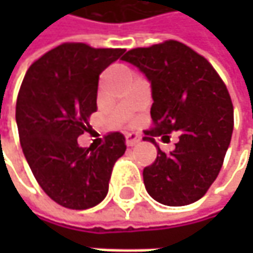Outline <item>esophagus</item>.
Returning a JSON list of instances; mask_svg holds the SVG:
<instances>
[{
	"mask_svg": "<svg viewBox=\"0 0 253 253\" xmlns=\"http://www.w3.org/2000/svg\"><path fill=\"white\" fill-rule=\"evenodd\" d=\"M139 143V137L136 134H127L126 136V145L127 146H134Z\"/></svg>",
	"mask_w": 253,
	"mask_h": 253,
	"instance_id": "obj_1",
	"label": "esophagus"
}]
</instances>
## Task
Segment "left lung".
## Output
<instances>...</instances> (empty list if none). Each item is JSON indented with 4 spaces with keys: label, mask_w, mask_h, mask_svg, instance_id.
<instances>
[{
    "label": "left lung",
    "mask_w": 253,
    "mask_h": 253,
    "mask_svg": "<svg viewBox=\"0 0 253 253\" xmlns=\"http://www.w3.org/2000/svg\"><path fill=\"white\" fill-rule=\"evenodd\" d=\"M123 61L137 67L151 83L154 104L151 136L164 140L178 131L176 149L158 155L143 169L146 192L169 207L201 199L217 178L233 133V104L214 67L192 48L166 41L127 51Z\"/></svg>",
    "instance_id": "1"
}]
</instances>
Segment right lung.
Here are the masks:
<instances>
[{
	"instance_id": "add662e5",
	"label": "right lung",
	"mask_w": 253,
	"mask_h": 253,
	"mask_svg": "<svg viewBox=\"0 0 253 253\" xmlns=\"http://www.w3.org/2000/svg\"><path fill=\"white\" fill-rule=\"evenodd\" d=\"M125 51L63 43L35 61L23 79L16 105L22 149L42 190L66 208L87 210L104 201L113 167L126 151L119 131L99 148L77 143L98 110L99 75Z\"/></svg>"
}]
</instances>
